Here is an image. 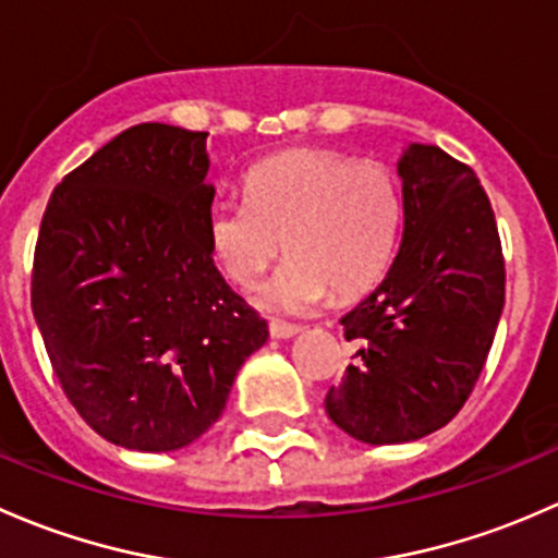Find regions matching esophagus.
<instances>
[{
    "label": "esophagus",
    "instance_id": "34e87169",
    "mask_svg": "<svg viewBox=\"0 0 558 558\" xmlns=\"http://www.w3.org/2000/svg\"><path fill=\"white\" fill-rule=\"evenodd\" d=\"M268 332H271V338H277V341H290V338H295L298 332H301V327L287 325V322H271Z\"/></svg>",
    "mask_w": 558,
    "mask_h": 558
}]
</instances>
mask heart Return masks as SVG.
I'll use <instances>...</instances> for the list:
<instances>
[{"label": "heart", "instance_id": "heart-1", "mask_svg": "<svg viewBox=\"0 0 558 558\" xmlns=\"http://www.w3.org/2000/svg\"><path fill=\"white\" fill-rule=\"evenodd\" d=\"M246 201L211 204L206 231L233 284L255 287L290 257L260 292V306L308 314L336 295H354L387 271L400 233V191L389 169L352 163L327 150H290L246 174Z\"/></svg>", "mask_w": 558, "mask_h": 558}]
</instances>
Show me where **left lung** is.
Listing matches in <instances>:
<instances>
[{
    "instance_id": "8db88e82",
    "label": "left lung",
    "mask_w": 558,
    "mask_h": 558,
    "mask_svg": "<svg viewBox=\"0 0 558 558\" xmlns=\"http://www.w3.org/2000/svg\"><path fill=\"white\" fill-rule=\"evenodd\" d=\"M403 239L392 266L343 314L357 365L330 387L336 427L371 446L446 427L473 392L505 306V263L473 169L435 145L403 147Z\"/></svg>"
}]
</instances>
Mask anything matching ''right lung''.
Returning a JSON list of instances; mask_svg holds the SVG:
<instances>
[{
    "mask_svg": "<svg viewBox=\"0 0 558 558\" xmlns=\"http://www.w3.org/2000/svg\"><path fill=\"white\" fill-rule=\"evenodd\" d=\"M204 131L142 123L56 187L32 308L66 398L109 444L166 453L222 416L266 319L211 257Z\"/></svg>",
    "mask_w": 558,
    "mask_h": 558,
    "instance_id": "right-lung-1",
    "label": "right lung"
}]
</instances>
